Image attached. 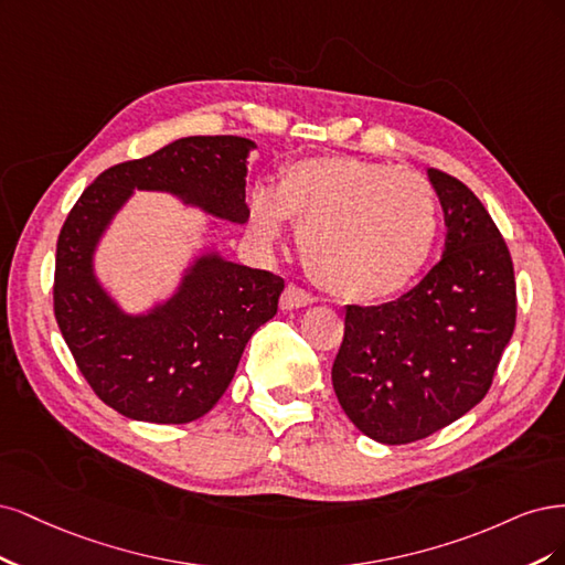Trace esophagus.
Returning <instances> with one entry per match:
<instances>
[{
    "instance_id": "1",
    "label": "esophagus",
    "mask_w": 565,
    "mask_h": 565,
    "mask_svg": "<svg viewBox=\"0 0 565 565\" xmlns=\"http://www.w3.org/2000/svg\"><path fill=\"white\" fill-rule=\"evenodd\" d=\"M315 302V298L307 294V290H302L300 286H294V284H288L286 288H284V294H281V309H298V307H307V305H312Z\"/></svg>"
}]
</instances>
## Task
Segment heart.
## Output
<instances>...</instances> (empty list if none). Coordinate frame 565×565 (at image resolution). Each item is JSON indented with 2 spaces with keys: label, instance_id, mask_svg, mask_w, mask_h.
Segmentation results:
<instances>
[{
  "label": "heart",
  "instance_id": "obj_1",
  "mask_svg": "<svg viewBox=\"0 0 565 565\" xmlns=\"http://www.w3.org/2000/svg\"><path fill=\"white\" fill-rule=\"evenodd\" d=\"M296 223L302 263L321 288L373 302L396 296L429 263L439 236V199L411 169L354 157L290 163L275 192L250 199L248 223L263 244H277Z\"/></svg>",
  "mask_w": 565,
  "mask_h": 565
}]
</instances>
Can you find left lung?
<instances>
[{
    "instance_id": "1",
    "label": "left lung",
    "mask_w": 565,
    "mask_h": 565,
    "mask_svg": "<svg viewBox=\"0 0 565 565\" xmlns=\"http://www.w3.org/2000/svg\"><path fill=\"white\" fill-rule=\"evenodd\" d=\"M427 175L448 227L444 258L398 300L348 305L331 371L342 411L387 446L425 439L475 408L516 323L514 265L493 217L458 178Z\"/></svg>"
}]
</instances>
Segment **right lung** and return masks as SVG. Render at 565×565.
Segmentation results:
<instances>
[{
	"label": "right lung",
	"instance_id": "obj_1",
	"mask_svg": "<svg viewBox=\"0 0 565 565\" xmlns=\"http://www.w3.org/2000/svg\"><path fill=\"white\" fill-rule=\"evenodd\" d=\"M239 136H190L150 157L117 163L90 183L65 217L56 246L53 312L86 382L124 417L185 425L225 394L246 342L277 315L284 279L211 250L175 294L126 315L100 286L94 253L134 190L169 192L188 206L244 225L246 157Z\"/></svg>",
	"mask_w": 565,
	"mask_h": 565
}]
</instances>
